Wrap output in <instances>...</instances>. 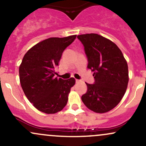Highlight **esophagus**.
<instances>
[{"label": "esophagus", "instance_id": "1", "mask_svg": "<svg viewBox=\"0 0 146 146\" xmlns=\"http://www.w3.org/2000/svg\"><path fill=\"white\" fill-rule=\"evenodd\" d=\"M75 81H76V83H80V82H82L80 80H76Z\"/></svg>", "mask_w": 146, "mask_h": 146}]
</instances>
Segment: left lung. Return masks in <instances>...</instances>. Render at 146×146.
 Wrapping results in <instances>:
<instances>
[{
	"label": "left lung",
	"mask_w": 146,
	"mask_h": 146,
	"mask_svg": "<svg viewBox=\"0 0 146 146\" xmlns=\"http://www.w3.org/2000/svg\"><path fill=\"white\" fill-rule=\"evenodd\" d=\"M88 58L87 68L94 72L93 84L82 96L85 106L97 113L113 109L123 98L128 83V64L113 42L96 33L78 36Z\"/></svg>",
	"instance_id": "1"
}]
</instances>
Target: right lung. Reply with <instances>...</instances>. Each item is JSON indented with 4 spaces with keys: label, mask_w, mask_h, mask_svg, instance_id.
<instances>
[{
    "label": "right lung",
    "mask_w": 146,
    "mask_h": 146,
    "mask_svg": "<svg viewBox=\"0 0 146 146\" xmlns=\"http://www.w3.org/2000/svg\"><path fill=\"white\" fill-rule=\"evenodd\" d=\"M76 36L47 38L32 46L23 57L19 66L22 88L33 106L42 113H56L67 104L75 80H64L55 74L64 50Z\"/></svg>",
    "instance_id": "right-lung-1"
}]
</instances>
